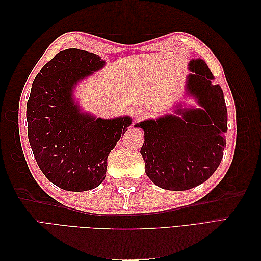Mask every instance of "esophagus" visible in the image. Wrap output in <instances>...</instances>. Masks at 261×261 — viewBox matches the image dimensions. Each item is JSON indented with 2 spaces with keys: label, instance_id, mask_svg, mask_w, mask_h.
I'll return each instance as SVG.
<instances>
[{
  "label": "esophagus",
  "instance_id": "esophagus-1",
  "mask_svg": "<svg viewBox=\"0 0 261 261\" xmlns=\"http://www.w3.org/2000/svg\"><path fill=\"white\" fill-rule=\"evenodd\" d=\"M146 114H147L146 110L143 108H138V109L134 110V116H135L136 118H143L144 116H146Z\"/></svg>",
  "mask_w": 261,
  "mask_h": 261
}]
</instances>
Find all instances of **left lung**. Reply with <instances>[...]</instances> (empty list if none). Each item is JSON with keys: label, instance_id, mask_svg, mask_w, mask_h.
I'll return each mask as SVG.
<instances>
[{"label": "left lung", "instance_id": "left-lung-1", "mask_svg": "<svg viewBox=\"0 0 261 261\" xmlns=\"http://www.w3.org/2000/svg\"><path fill=\"white\" fill-rule=\"evenodd\" d=\"M187 91L203 108L178 109L175 115L141 122L145 130L140 149L146 174L153 183L169 191H186L206 181L223 158L226 146L227 111L223 91L212 85L213 76L202 60H193Z\"/></svg>", "mask_w": 261, "mask_h": 261}]
</instances>
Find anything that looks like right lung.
Segmentation results:
<instances>
[{
	"instance_id": "add662e5",
	"label": "right lung",
	"mask_w": 261,
	"mask_h": 261,
	"mask_svg": "<svg viewBox=\"0 0 261 261\" xmlns=\"http://www.w3.org/2000/svg\"><path fill=\"white\" fill-rule=\"evenodd\" d=\"M103 65L96 54L67 49L46 63L31 87L29 144L45 177L65 191H89L103 181L108 155L132 124L129 116L96 120L75 105V85Z\"/></svg>"
}]
</instances>
